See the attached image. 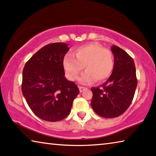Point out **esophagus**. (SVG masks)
I'll return each instance as SVG.
<instances>
[{
    "instance_id": "esophagus-1",
    "label": "esophagus",
    "mask_w": 156,
    "mask_h": 156,
    "mask_svg": "<svg viewBox=\"0 0 156 156\" xmlns=\"http://www.w3.org/2000/svg\"><path fill=\"white\" fill-rule=\"evenodd\" d=\"M84 89H85V88L83 87H79V90H80V92H83Z\"/></svg>"
}]
</instances>
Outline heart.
Returning <instances> with one entry per match:
<instances>
[{"label": "heart", "instance_id": "heart-1", "mask_svg": "<svg viewBox=\"0 0 156 156\" xmlns=\"http://www.w3.org/2000/svg\"><path fill=\"white\" fill-rule=\"evenodd\" d=\"M73 55L66 54L62 66L67 77L70 80L77 79L85 68L79 80L82 84H91L96 80L102 82L109 77L114 67V58L110 49L96 43H91L74 49Z\"/></svg>", "mask_w": 156, "mask_h": 156}]
</instances>
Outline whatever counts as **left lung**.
<instances>
[{"instance_id": "8db88e82", "label": "left lung", "mask_w": 156, "mask_h": 156, "mask_svg": "<svg viewBox=\"0 0 156 156\" xmlns=\"http://www.w3.org/2000/svg\"><path fill=\"white\" fill-rule=\"evenodd\" d=\"M114 67L112 75L99 87L91 89V107L98 115L106 118L118 117L131 104L138 84L135 63L125 51L112 47Z\"/></svg>"}]
</instances>
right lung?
Returning a JSON list of instances; mask_svg holds the SVG:
<instances>
[{
	"mask_svg": "<svg viewBox=\"0 0 156 156\" xmlns=\"http://www.w3.org/2000/svg\"><path fill=\"white\" fill-rule=\"evenodd\" d=\"M69 50L66 43L47 44L34 54L23 69V94L31 111L42 120L64 119L80 92L73 82L65 78L62 59Z\"/></svg>",
	"mask_w": 156,
	"mask_h": 156,
	"instance_id": "obj_1",
	"label": "right lung"
}]
</instances>
